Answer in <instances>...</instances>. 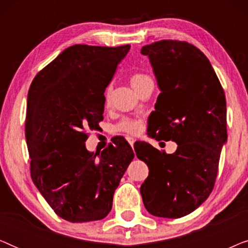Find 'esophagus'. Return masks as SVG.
<instances>
[{"label":"esophagus","instance_id":"obj_1","mask_svg":"<svg viewBox=\"0 0 248 248\" xmlns=\"http://www.w3.org/2000/svg\"><path fill=\"white\" fill-rule=\"evenodd\" d=\"M126 140H127L128 143L131 144V147H133V144H134V142H135L134 139H133V138H131V137H127V138H126Z\"/></svg>","mask_w":248,"mask_h":248}]
</instances>
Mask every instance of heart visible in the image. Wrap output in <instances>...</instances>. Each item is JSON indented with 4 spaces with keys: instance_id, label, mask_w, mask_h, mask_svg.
Segmentation results:
<instances>
[{
    "instance_id": "1",
    "label": "heart",
    "mask_w": 248,
    "mask_h": 248,
    "mask_svg": "<svg viewBox=\"0 0 248 248\" xmlns=\"http://www.w3.org/2000/svg\"><path fill=\"white\" fill-rule=\"evenodd\" d=\"M149 80H151L150 77L140 72L133 73L130 77V82L132 84V87H133L137 91H139V89H140V88ZM110 91H111L110 87H108L106 91H105V104L106 105L109 104L110 101ZM142 126H143V123H142L140 120L125 117L114 125V131L123 132V133H127V134H138L139 132L142 130Z\"/></svg>"
}]
</instances>
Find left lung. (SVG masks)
<instances>
[{
	"mask_svg": "<svg viewBox=\"0 0 248 248\" xmlns=\"http://www.w3.org/2000/svg\"><path fill=\"white\" fill-rule=\"evenodd\" d=\"M150 59L159 93L149 117V135L174 141L166 155L151 144H134L149 167L140 192L149 213L182 218L208 199L227 141L225 91L208 57L192 44L164 39L142 47Z\"/></svg>",
	"mask_w": 248,
	"mask_h": 248,
	"instance_id": "8db88e82",
	"label": "left lung"
}]
</instances>
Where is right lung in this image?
<instances>
[{
    "label": "right lung",
    "instance_id": "right-lung-1",
    "mask_svg": "<svg viewBox=\"0 0 248 248\" xmlns=\"http://www.w3.org/2000/svg\"><path fill=\"white\" fill-rule=\"evenodd\" d=\"M130 45H73L30 84L26 140L32 182L57 216L71 222L106 217L134 152L127 141L99 155L84 145L104 120L105 89Z\"/></svg>",
    "mask_w": 248,
    "mask_h": 248
}]
</instances>
